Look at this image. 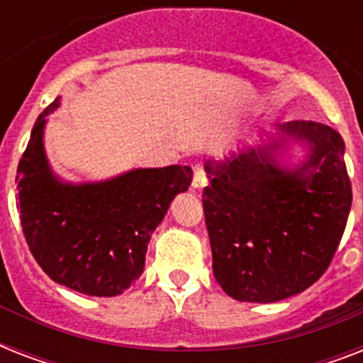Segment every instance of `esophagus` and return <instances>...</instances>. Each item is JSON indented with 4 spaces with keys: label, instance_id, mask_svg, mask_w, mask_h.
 <instances>
[{
    "label": "esophagus",
    "instance_id": "34e87169",
    "mask_svg": "<svg viewBox=\"0 0 363 363\" xmlns=\"http://www.w3.org/2000/svg\"><path fill=\"white\" fill-rule=\"evenodd\" d=\"M205 184H207V175H205V171L201 169V167H196L192 179V188L194 190H201Z\"/></svg>",
    "mask_w": 363,
    "mask_h": 363
}]
</instances>
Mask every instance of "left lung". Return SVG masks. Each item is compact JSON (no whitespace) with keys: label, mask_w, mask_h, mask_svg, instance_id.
<instances>
[{"label":"left lung","mask_w":363,"mask_h":363,"mask_svg":"<svg viewBox=\"0 0 363 363\" xmlns=\"http://www.w3.org/2000/svg\"><path fill=\"white\" fill-rule=\"evenodd\" d=\"M213 275L230 298L275 303L315 284L352 203L345 141L318 122H286L205 162Z\"/></svg>","instance_id":"8db88e82"}]
</instances>
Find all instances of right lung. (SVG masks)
<instances>
[{
	"label": "right lung",
	"instance_id": "1",
	"mask_svg": "<svg viewBox=\"0 0 363 363\" xmlns=\"http://www.w3.org/2000/svg\"><path fill=\"white\" fill-rule=\"evenodd\" d=\"M43 111L18 164L22 232L41 269L75 292L113 298L145 271L148 241L177 194L192 182L188 165L137 167L101 181H65L45 150Z\"/></svg>",
	"mask_w": 363,
	"mask_h": 363
}]
</instances>
